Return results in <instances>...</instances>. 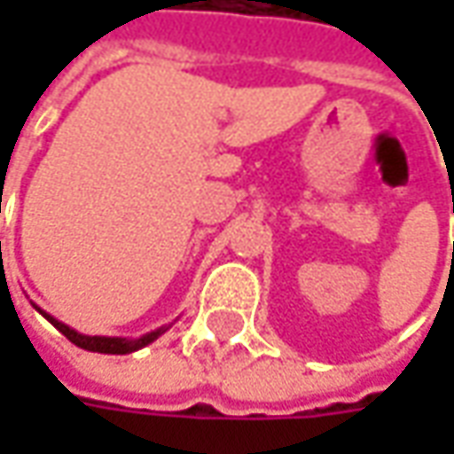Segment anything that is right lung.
<instances>
[{"label":"right lung","instance_id":"add662e5","mask_svg":"<svg viewBox=\"0 0 454 454\" xmlns=\"http://www.w3.org/2000/svg\"><path fill=\"white\" fill-rule=\"evenodd\" d=\"M37 308V305H35ZM40 310V308H37ZM47 321L52 323L58 331H60L62 336L67 340H73L75 346H80V348H85V351H98V354H131V351H138V348H144V346H149L151 340H156L161 333L166 331L164 328H156V331H151V333H146V336H141V339H111V336H82V333H78V331H73L70 325H65V323L55 321L50 313H44V310H40Z\"/></svg>","mask_w":454,"mask_h":454}]
</instances>
